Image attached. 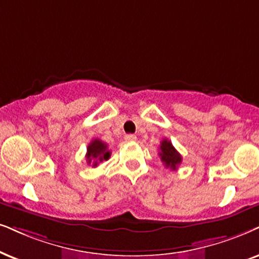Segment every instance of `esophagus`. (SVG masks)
I'll list each match as a JSON object with an SVG mask.
<instances>
[{
  "label": "esophagus",
  "mask_w": 259,
  "mask_h": 259,
  "mask_svg": "<svg viewBox=\"0 0 259 259\" xmlns=\"http://www.w3.org/2000/svg\"><path fill=\"white\" fill-rule=\"evenodd\" d=\"M125 141H127V142H133V141H136V135H134V134H127V135H125Z\"/></svg>",
  "instance_id": "esophagus-1"
}]
</instances>
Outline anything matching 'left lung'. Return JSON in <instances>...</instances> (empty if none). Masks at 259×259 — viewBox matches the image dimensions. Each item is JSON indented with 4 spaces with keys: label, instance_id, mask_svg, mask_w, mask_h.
Segmentation results:
<instances>
[{
    "label": "left lung",
    "instance_id": "obj_1",
    "mask_svg": "<svg viewBox=\"0 0 259 259\" xmlns=\"http://www.w3.org/2000/svg\"><path fill=\"white\" fill-rule=\"evenodd\" d=\"M159 156L163 162V165L171 169H177L179 163L182 162V155L177 152L171 141H168L167 139H163L161 143H160Z\"/></svg>",
    "mask_w": 259,
    "mask_h": 259
}]
</instances>
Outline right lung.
<instances>
[{"mask_svg":"<svg viewBox=\"0 0 259 259\" xmlns=\"http://www.w3.org/2000/svg\"><path fill=\"white\" fill-rule=\"evenodd\" d=\"M111 156V152L109 147L105 142L99 139L92 140V142L87 147L86 159L88 165H92V167H97L98 163L104 161V160H109Z\"/></svg>","mask_w":259,"mask_h":259,"instance_id":"right-lung-1","label":"right lung"}]
</instances>
